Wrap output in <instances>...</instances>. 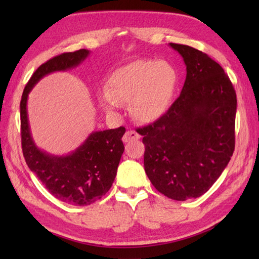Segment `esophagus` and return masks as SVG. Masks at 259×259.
Returning a JSON list of instances; mask_svg holds the SVG:
<instances>
[{
	"label": "esophagus",
	"mask_w": 259,
	"mask_h": 259,
	"mask_svg": "<svg viewBox=\"0 0 259 259\" xmlns=\"http://www.w3.org/2000/svg\"><path fill=\"white\" fill-rule=\"evenodd\" d=\"M138 139H140V135L138 133H136V131L130 130V131H126L125 135L123 136L122 141L123 142H130L133 140H138Z\"/></svg>",
	"instance_id": "obj_1"
}]
</instances>
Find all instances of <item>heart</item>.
I'll use <instances>...</instances> for the list:
<instances>
[{"mask_svg": "<svg viewBox=\"0 0 259 259\" xmlns=\"http://www.w3.org/2000/svg\"><path fill=\"white\" fill-rule=\"evenodd\" d=\"M177 82V71L171 63L136 60L110 74L99 103L106 111L113 112L122 102H130V113L136 120L152 123L168 112Z\"/></svg>", "mask_w": 259, "mask_h": 259, "instance_id": "1", "label": "heart"}]
</instances>
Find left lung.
<instances>
[{"label": "left lung", "instance_id": "1", "mask_svg": "<svg viewBox=\"0 0 259 259\" xmlns=\"http://www.w3.org/2000/svg\"><path fill=\"white\" fill-rule=\"evenodd\" d=\"M186 64L179 98L156 122L139 129L148 178L162 195L185 201L216 183L235 149L237 99L216 61L196 49L169 43Z\"/></svg>", "mask_w": 259, "mask_h": 259}]
</instances>
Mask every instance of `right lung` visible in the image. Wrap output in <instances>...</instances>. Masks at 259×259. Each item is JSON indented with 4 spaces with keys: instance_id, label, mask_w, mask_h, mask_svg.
Listing matches in <instances>:
<instances>
[{
    "instance_id": "1",
    "label": "right lung",
    "mask_w": 259,
    "mask_h": 259,
    "mask_svg": "<svg viewBox=\"0 0 259 259\" xmlns=\"http://www.w3.org/2000/svg\"><path fill=\"white\" fill-rule=\"evenodd\" d=\"M90 56L81 49L62 53L43 63L27 82L21 99L22 150L27 167L36 175L51 195L72 206H88L107 194L114 181L124 151L123 126L93 131L75 150L67 155H53L36 146L27 115L29 93L46 75L78 67Z\"/></svg>"
}]
</instances>
